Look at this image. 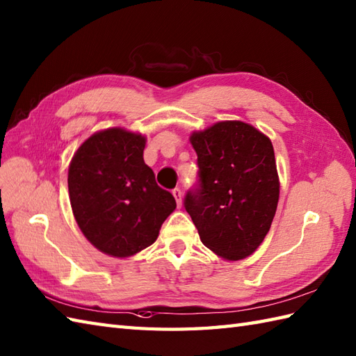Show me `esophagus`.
<instances>
[{
  "instance_id": "34e87169",
  "label": "esophagus",
  "mask_w": 356,
  "mask_h": 356,
  "mask_svg": "<svg viewBox=\"0 0 356 356\" xmlns=\"http://www.w3.org/2000/svg\"><path fill=\"white\" fill-rule=\"evenodd\" d=\"M172 195H175L177 204L181 206V191H180V188H175V189H172Z\"/></svg>"
}]
</instances>
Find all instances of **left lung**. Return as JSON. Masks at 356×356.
<instances>
[{
  "label": "left lung",
  "mask_w": 356,
  "mask_h": 356,
  "mask_svg": "<svg viewBox=\"0 0 356 356\" xmlns=\"http://www.w3.org/2000/svg\"><path fill=\"white\" fill-rule=\"evenodd\" d=\"M198 185L185 209L202 243L227 261L250 256L268 234L279 202L270 138L243 121H220L189 138Z\"/></svg>",
  "instance_id": "1"
}]
</instances>
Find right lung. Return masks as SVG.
<instances>
[{
  "instance_id": "add662e5",
  "label": "right lung",
  "mask_w": 356,
  "mask_h": 356,
  "mask_svg": "<svg viewBox=\"0 0 356 356\" xmlns=\"http://www.w3.org/2000/svg\"><path fill=\"white\" fill-rule=\"evenodd\" d=\"M145 136L112 127L79 147L68 170L72 213L98 250L127 258L152 245L176 200L144 162Z\"/></svg>"
}]
</instances>
